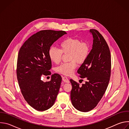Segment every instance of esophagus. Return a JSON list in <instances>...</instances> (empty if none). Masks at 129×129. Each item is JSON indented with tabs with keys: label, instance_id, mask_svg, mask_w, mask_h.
<instances>
[{
	"label": "esophagus",
	"instance_id": "obj_1",
	"mask_svg": "<svg viewBox=\"0 0 129 129\" xmlns=\"http://www.w3.org/2000/svg\"><path fill=\"white\" fill-rule=\"evenodd\" d=\"M62 80L65 82V83H69V80L68 79V78L66 77H62Z\"/></svg>",
	"mask_w": 129,
	"mask_h": 129
}]
</instances>
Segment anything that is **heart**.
I'll return each mask as SVG.
<instances>
[{
    "mask_svg": "<svg viewBox=\"0 0 129 129\" xmlns=\"http://www.w3.org/2000/svg\"><path fill=\"white\" fill-rule=\"evenodd\" d=\"M60 49L56 47H51L48 51L50 60L56 64L60 62L62 53H69L70 62L64 63L56 69L57 72L60 74L69 76L74 72L77 67L76 62L78 64L83 63L88 58L90 46L87 42H82L77 38H68L63 40L60 45Z\"/></svg>",
    "mask_w": 129,
    "mask_h": 129,
    "instance_id": "obj_1",
    "label": "heart"
}]
</instances>
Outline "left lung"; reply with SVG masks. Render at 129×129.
<instances>
[{
  "label": "left lung",
  "instance_id": "1",
  "mask_svg": "<svg viewBox=\"0 0 129 129\" xmlns=\"http://www.w3.org/2000/svg\"><path fill=\"white\" fill-rule=\"evenodd\" d=\"M93 44L86 61L78 70L81 78H86L82 86L71 79L70 98L72 105L81 112L94 109L102 98L111 75V60L109 46L103 36L96 29H90Z\"/></svg>",
  "mask_w": 129,
  "mask_h": 129
}]
</instances>
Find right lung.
Returning <instances> with one entry per match:
<instances>
[{
    "instance_id": "1",
    "label": "right lung",
    "mask_w": 129,
    "mask_h": 129,
    "mask_svg": "<svg viewBox=\"0 0 129 129\" xmlns=\"http://www.w3.org/2000/svg\"><path fill=\"white\" fill-rule=\"evenodd\" d=\"M67 33L65 31L40 30L24 43L18 53L17 77L21 93L27 103L37 111L51 108L56 101L62 81L54 73L49 82L42 80L51 75V61L48 51L52 44Z\"/></svg>"
}]
</instances>
